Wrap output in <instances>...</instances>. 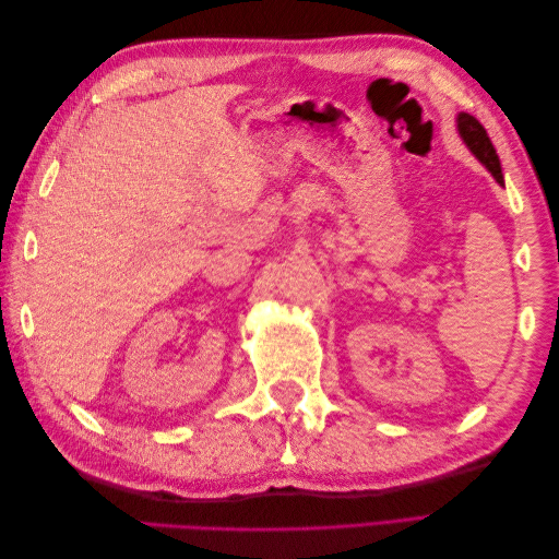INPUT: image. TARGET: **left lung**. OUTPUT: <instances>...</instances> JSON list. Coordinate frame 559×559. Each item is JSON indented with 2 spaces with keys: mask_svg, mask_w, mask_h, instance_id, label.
<instances>
[{
  "mask_svg": "<svg viewBox=\"0 0 559 559\" xmlns=\"http://www.w3.org/2000/svg\"><path fill=\"white\" fill-rule=\"evenodd\" d=\"M456 130H460L464 144L471 148V154L476 156L489 173H492V177L499 183H503L497 148H495L492 140L487 138V130L480 126L478 118H473L471 114H460L456 116Z\"/></svg>",
  "mask_w": 559,
  "mask_h": 559,
  "instance_id": "1",
  "label": "left lung"
}]
</instances>
